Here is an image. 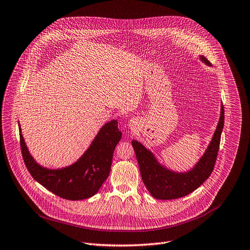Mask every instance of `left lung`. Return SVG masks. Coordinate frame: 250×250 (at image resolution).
I'll use <instances>...</instances> for the list:
<instances>
[{"mask_svg":"<svg viewBox=\"0 0 250 250\" xmlns=\"http://www.w3.org/2000/svg\"><path fill=\"white\" fill-rule=\"evenodd\" d=\"M200 60L208 66L211 63L204 56ZM225 110L221 106V114L211 141L203 155L187 171H175L161 165L155 155L137 140L132 141L139 164L141 177L150 194L156 199L170 200L186 196L200 187L209 178L218 156L221 135L224 127Z\"/></svg>","mask_w":250,"mask_h":250,"instance_id":"left-lung-1","label":"left lung"}]
</instances>
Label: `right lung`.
Wrapping results in <instances>:
<instances>
[{"instance_id":"obj_1","label":"right lung","mask_w":250,"mask_h":250,"mask_svg":"<svg viewBox=\"0 0 250 250\" xmlns=\"http://www.w3.org/2000/svg\"><path fill=\"white\" fill-rule=\"evenodd\" d=\"M20 146L24 164L32 176L42 186L57 196L67 200L90 198L99 191L109 176L115 146L122 139L117 121L106 123L96 135L89 148L72 165L61 168H48L39 165L32 157L21 133Z\"/></svg>"}]
</instances>
